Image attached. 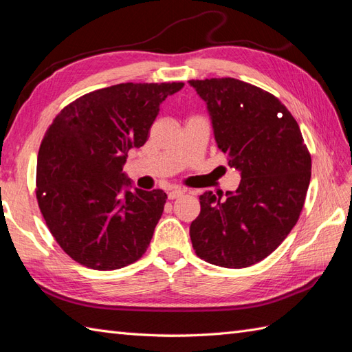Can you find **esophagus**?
Wrapping results in <instances>:
<instances>
[{"label": "esophagus", "mask_w": 352, "mask_h": 352, "mask_svg": "<svg viewBox=\"0 0 352 352\" xmlns=\"http://www.w3.org/2000/svg\"><path fill=\"white\" fill-rule=\"evenodd\" d=\"M183 190L182 189H174V190H170L169 193H168V198L169 199H177V198H180V197H183Z\"/></svg>", "instance_id": "1"}]
</instances>
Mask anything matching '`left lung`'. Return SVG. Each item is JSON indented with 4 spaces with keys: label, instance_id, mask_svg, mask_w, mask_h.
<instances>
[{
    "label": "left lung",
    "instance_id": "left-lung-1",
    "mask_svg": "<svg viewBox=\"0 0 352 352\" xmlns=\"http://www.w3.org/2000/svg\"><path fill=\"white\" fill-rule=\"evenodd\" d=\"M207 102L216 144L241 172L236 192L199 197L190 223L197 256L222 267H248L278 248L300 218L311 157L300 125L263 89L236 78L190 80Z\"/></svg>",
    "mask_w": 352,
    "mask_h": 352
}]
</instances>
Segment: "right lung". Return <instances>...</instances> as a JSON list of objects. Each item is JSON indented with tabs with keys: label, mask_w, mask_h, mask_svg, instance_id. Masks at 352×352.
<instances>
[{
	"label": "right lung",
	"mask_w": 352,
	"mask_h": 352,
	"mask_svg": "<svg viewBox=\"0 0 352 352\" xmlns=\"http://www.w3.org/2000/svg\"><path fill=\"white\" fill-rule=\"evenodd\" d=\"M184 83H121L68 104L48 126L37 155L36 198L47 227L77 263L96 271L144 256L166 193L130 186L122 172L160 104Z\"/></svg>",
	"instance_id": "obj_1"
}]
</instances>
